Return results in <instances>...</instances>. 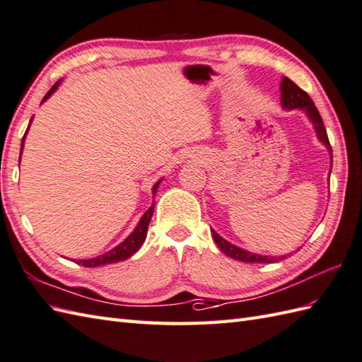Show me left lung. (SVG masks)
Here are the masks:
<instances>
[{"instance_id": "left-lung-1", "label": "left lung", "mask_w": 362, "mask_h": 362, "mask_svg": "<svg viewBox=\"0 0 362 362\" xmlns=\"http://www.w3.org/2000/svg\"><path fill=\"white\" fill-rule=\"evenodd\" d=\"M281 90H282V106L287 109H304V111L308 114L310 119H312L315 129L317 134V139L321 140L324 145L329 148L330 154H332V145L329 141V136H327V129L324 126V122L321 119V114H319L317 107L315 106L313 100L310 98V95L304 89H300L295 81H291L288 77H284L282 85H281ZM333 158V156H332ZM213 233V239L216 242V245L219 247L226 256H230L236 260H242V262H248V264H268V262H277L276 257H270V256H260V255H253L250 251L242 250L233 243L226 242L225 239H222L219 234H217L214 230H211Z\"/></svg>"}]
</instances>
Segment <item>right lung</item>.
<instances>
[{
  "mask_svg": "<svg viewBox=\"0 0 362 362\" xmlns=\"http://www.w3.org/2000/svg\"><path fill=\"white\" fill-rule=\"evenodd\" d=\"M57 86H58V83H55V85L50 88V90L47 92V94L45 95V98H43V102L45 100L52 94V92L57 89ZM30 122H32V119H30ZM30 124V123H29ZM29 129V128H28ZM28 132V131H26ZM24 137H26V134H24ZM24 137H23V140H21V151H23V143H24ZM158 183L160 182H157L156 183V187H154V194H156V188L158 187ZM153 213H154V205L151 206L148 211L143 214V217L140 219V222H139V225L136 226V230H134L128 238H126L120 245H117L115 248H112L111 251H107V253H105V255H100L98 257H92V259H85V260H77V264L78 265H83V267H100V265H106V264H114V262H120V260H124V259H128V257H131L134 253H136V251L141 247V243L145 242V239H146V233H148V225H149V222H151V217H153Z\"/></svg>",
  "mask_w": 362,
  "mask_h": 362,
  "instance_id": "1",
  "label": "right lung"
}]
</instances>
